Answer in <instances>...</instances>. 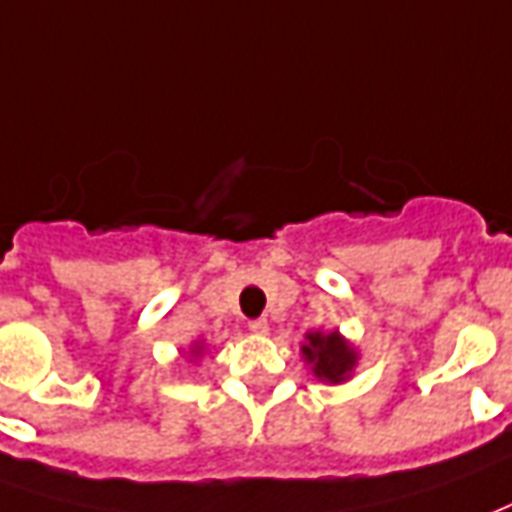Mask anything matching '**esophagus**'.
<instances>
[{
	"instance_id": "esophagus-1",
	"label": "esophagus",
	"mask_w": 512,
	"mask_h": 512,
	"mask_svg": "<svg viewBox=\"0 0 512 512\" xmlns=\"http://www.w3.org/2000/svg\"><path fill=\"white\" fill-rule=\"evenodd\" d=\"M249 330L255 332V335H266L268 321H266V318H252V321H249Z\"/></svg>"
}]
</instances>
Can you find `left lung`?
Wrapping results in <instances>:
<instances>
[{
  "label": "left lung",
  "mask_w": 512,
  "mask_h": 512,
  "mask_svg": "<svg viewBox=\"0 0 512 512\" xmlns=\"http://www.w3.org/2000/svg\"><path fill=\"white\" fill-rule=\"evenodd\" d=\"M307 363H313V374L318 380L343 382L346 374L355 368V349L343 341L338 332H307V343L302 346Z\"/></svg>",
  "instance_id": "obj_1"
}]
</instances>
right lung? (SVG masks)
I'll return each mask as SVG.
<instances>
[{"label":"right lung","instance_id":"1","mask_svg":"<svg viewBox=\"0 0 512 512\" xmlns=\"http://www.w3.org/2000/svg\"><path fill=\"white\" fill-rule=\"evenodd\" d=\"M196 352H199V349H194V355H196Z\"/></svg>","mask_w":512,"mask_h":512}]
</instances>
